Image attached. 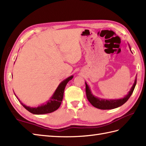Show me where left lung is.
<instances>
[{"label": "left lung", "instance_id": "1", "mask_svg": "<svg viewBox=\"0 0 146 146\" xmlns=\"http://www.w3.org/2000/svg\"><path fill=\"white\" fill-rule=\"evenodd\" d=\"M129 45V47L130 50L131 51V48ZM136 81H137V77L135 79L134 83L133 85L131 87L130 91L128 92L125 97L123 98L120 99H113V100H107V99H103L100 98L96 97L92 93V91L90 88L88 86V84L85 82V91H86V95L88 100L89 101L90 104L93 105L94 107L100 109V110H111L114 109L116 108H118L119 106L123 105L127 101V100L129 98L131 95H132L134 89L136 85Z\"/></svg>", "mask_w": 146, "mask_h": 146}]
</instances>
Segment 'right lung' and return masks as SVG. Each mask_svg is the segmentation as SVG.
I'll list each match as a JSON object with an SVG mask.
<instances>
[{
  "label": "right lung",
  "instance_id": "right-lung-1",
  "mask_svg": "<svg viewBox=\"0 0 146 146\" xmlns=\"http://www.w3.org/2000/svg\"><path fill=\"white\" fill-rule=\"evenodd\" d=\"M73 77V76H71L69 77H67L65 80H64L62 82H61L58 85V88H56L54 93L52 95V97L49 98V100L48 102H46V104H42L40 106H38L37 107H30V106H26L25 105H24L23 103H22V102H21L20 100V99L17 97L15 94V95L23 107L26 110H27L28 111L33 113V114L43 115L47 114V113H50L56 111V110H58L60 105H61L62 100L63 99L64 92L65 87L67 84L68 83V82L72 79Z\"/></svg>",
  "mask_w": 146,
  "mask_h": 146
}]
</instances>
